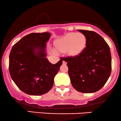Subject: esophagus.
<instances>
[{
	"instance_id": "obj_1",
	"label": "esophagus",
	"mask_w": 121,
	"mask_h": 121,
	"mask_svg": "<svg viewBox=\"0 0 121 121\" xmlns=\"http://www.w3.org/2000/svg\"><path fill=\"white\" fill-rule=\"evenodd\" d=\"M63 62V64H64V65L66 64V62L65 60H63V62Z\"/></svg>"
}]
</instances>
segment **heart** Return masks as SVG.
I'll list each match as a JSON object with an SVG mask.
<instances>
[{"mask_svg": "<svg viewBox=\"0 0 121 121\" xmlns=\"http://www.w3.org/2000/svg\"><path fill=\"white\" fill-rule=\"evenodd\" d=\"M86 38L81 33H69L56 43L58 51L76 56L81 54L86 47Z\"/></svg>", "mask_w": 121, "mask_h": 121, "instance_id": "obj_1", "label": "heart"}]
</instances>
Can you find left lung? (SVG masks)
Returning a JSON list of instances; mask_svg holds the SVG:
<instances>
[{"instance_id": "8db88e82", "label": "left lung", "mask_w": 121, "mask_h": 121, "mask_svg": "<svg viewBox=\"0 0 121 121\" xmlns=\"http://www.w3.org/2000/svg\"><path fill=\"white\" fill-rule=\"evenodd\" d=\"M78 31L86 38V48L79 55L62 59L67 62L73 87L80 92L94 93L105 85L111 75L110 48L104 38L96 32Z\"/></svg>"}]
</instances>
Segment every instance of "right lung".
Wrapping results in <instances>:
<instances>
[{"label": "right lung", "instance_id": "add662e5", "mask_svg": "<svg viewBox=\"0 0 121 121\" xmlns=\"http://www.w3.org/2000/svg\"><path fill=\"white\" fill-rule=\"evenodd\" d=\"M51 33H32L13 46L9 55L10 76L17 86L30 95H41L52 88L63 59L52 64L46 58V42Z\"/></svg>", "mask_w": 121, "mask_h": 121}]
</instances>
